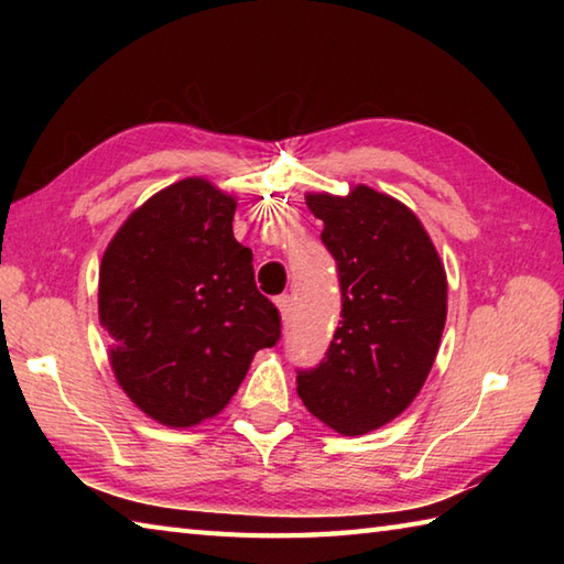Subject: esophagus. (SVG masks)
I'll return each instance as SVG.
<instances>
[{
    "label": "esophagus",
    "mask_w": 564,
    "mask_h": 564,
    "mask_svg": "<svg viewBox=\"0 0 564 564\" xmlns=\"http://www.w3.org/2000/svg\"><path fill=\"white\" fill-rule=\"evenodd\" d=\"M275 307H279L281 319H283V322H289V319H291V313H293V297H291V295H281V297H275Z\"/></svg>",
    "instance_id": "esophagus-1"
}]
</instances>
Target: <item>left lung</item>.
I'll return each mask as SVG.
<instances>
[{
	"instance_id": "1",
	"label": "left lung",
	"mask_w": 564,
	"mask_h": 564,
	"mask_svg": "<svg viewBox=\"0 0 564 564\" xmlns=\"http://www.w3.org/2000/svg\"><path fill=\"white\" fill-rule=\"evenodd\" d=\"M337 261L341 319L317 368L297 370L307 412L341 436L400 416L422 390L446 325L448 281L416 215L358 184L349 196L307 194Z\"/></svg>"
}]
</instances>
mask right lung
I'll return each mask as SVG.
<instances>
[{"label": "right lung", "instance_id": "1", "mask_svg": "<svg viewBox=\"0 0 564 564\" xmlns=\"http://www.w3.org/2000/svg\"><path fill=\"white\" fill-rule=\"evenodd\" d=\"M237 200L188 176L130 213L99 269L109 361L133 404L164 426L223 412L281 315L232 235Z\"/></svg>", "mask_w": 564, "mask_h": 564}]
</instances>
